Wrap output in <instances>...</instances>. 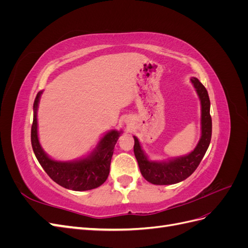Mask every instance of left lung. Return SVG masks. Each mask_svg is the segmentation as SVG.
Wrapping results in <instances>:
<instances>
[{"label": "left lung", "instance_id": "1", "mask_svg": "<svg viewBox=\"0 0 248 248\" xmlns=\"http://www.w3.org/2000/svg\"><path fill=\"white\" fill-rule=\"evenodd\" d=\"M201 101V139L197 147L189 154L172 157L168 160L154 161L141 148L137 137L134 139L133 151L140 170L148 182L155 185H170L183 181L197 170L210 145L212 136V119L210 116V99L206 88L197 78H190Z\"/></svg>", "mask_w": 248, "mask_h": 248}]
</instances>
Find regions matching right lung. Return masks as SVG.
<instances>
[{
    "label": "right lung",
    "instance_id": "1",
    "mask_svg": "<svg viewBox=\"0 0 248 248\" xmlns=\"http://www.w3.org/2000/svg\"><path fill=\"white\" fill-rule=\"evenodd\" d=\"M43 91L37 94L34 101V117L31 129L32 148L37 160L46 174L64 188L85 191L99 187L107 181L115 145L122 130H110L104 134L96 148L89 155L72 161H59L50 158L42 149L38 138L37 110Z\"/></svg>",
    "mask_w": 248,
    "mask_h": 248
}]
</instances>
